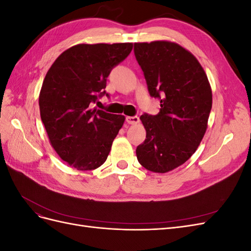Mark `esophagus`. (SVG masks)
<instances>
[{
  "label": "esophagus",
  "instance_id": "obj_1",
  "mask_svg": "<svg viewBox=\"0 0 251 251\" xmlns=\"http://www.w3.org/2000/svg\"><path fill=\"white\" fill-rule=\"evenodd\" d=\"M126 123L128 125H137L139 123V117H137V116H127L126 117Z\"/></svg>",
  "mask_w": 251,
  "mask_h": 251
}]
</instances>
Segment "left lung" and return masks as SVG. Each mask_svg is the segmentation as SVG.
<instances>
[{"mask_svg":"<svg viewBox=\"0 0 251 251\" xmlns=\"http://www.w3.org/2000/svg\"><path fill=\"white\" fill-rule=\"evenodd\" d=\"M135 56L160 112L140 116L147 138L136 149L139 163L168 173L186 162L206 132L212 104L207 75L194 54L170 41L135 43Z\"/></svg>","mask_w":251,"mask_h":251,"instance_id":"8db88e82","label":"left lung"}]
</instances>
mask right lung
<instances>
[{
	"label": "right lung",
	"instance_id": "right-lung-1",
	"mask_svg": "<svg viewBox=\"0 0 251 251\" xmlns=\"http://www.w3.org/2000/svg\"><path fill=\"white\" fill-rule=\"evenodd\" d=\"M132 49V43L75 45L55 59L45 76L41 118L52 148L74 169L95 170L107 160L126 117L90 104L105 93L111 70Z\"/></svg>",
	"mask_w": 251,
	"mask_h": 251
}]
</instances>
